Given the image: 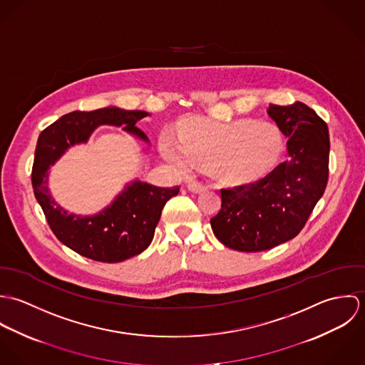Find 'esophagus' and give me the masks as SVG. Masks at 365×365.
Segmentation results:
<instances>
[{
	"label": "esophagus",
	"mask_w": 365,
	"mask_h": 365,
	"mask_svg": "<svg viewBox=\"0 0 365 365\" xmlns=\"http://www.w3.org/2000/svg\"><path fill=\"white\" fill-rule=\"evenodd\" d=\"M187 188H188L191 192H195V194H198V192H202V191H205L208 187H207L205 184H202V182H197V181H192V182H190V184L187 185Z\"/></svg>",
	"instance_id": "34e87169"
}]
</instances>
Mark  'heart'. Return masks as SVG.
Instances as JSON below:
<instances>
[{
  "mask_svg": "<svg viewBox=\"0 0 365 365\" xmlns=\"http://www.w3.org/2000/svg\"><path fill=\"white\" fill-rule=\"evenodd\" d=\"M158 145L164 158L181 170L200 164L225 180L250 181L277 163L282 138L269 122L242 119L223 123L191 118L181 126L180 140L163 132Z\"/></svg>",
  "mask_w": 365,
  "mask_h": 365,
  "instance_id": "1",
  "label": "heart"
}]
</instances>
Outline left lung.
<instances>
[{"mask_svg":"<svg viewBox=\"0 0 365 365\" xmlns=\"http://www.w3.org/2000/svg\"><path fill=\"white\" fill-rule=\"evenodd\" d=\"M267 112L288 138V160L257 181L222 188V208L210 219L217 240L237 252L269 250L298 236L327 185L326 122L304 103Z\"/></svg>","mask_w":365,"mask_h":365,"instance_id":"8db88e82","label":"left lung"}]
</instances>
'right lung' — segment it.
<instances>
[{
	"mask_svg": "<svg viewBox=\"0 0 365 365\" xmlns=\"http://www.w3.org/2000/svg\"><path fill=\"white\" fill-rule=\"evenodd\" d=\"M148 115L145 110L115 106L91 112L74 110L63 115L39 135L32 167L35 197L54 236L80 256L119 262L140 255L153 240L161 209L180 192V187L161 188L136 180L100 213L80 216L54 202L48 190V171L70 146L86 143L100 125H123L126 132L149 142L145 132L136 126V122Z\"/></svg>",
	"mask_w": 365,
	"mask_h": 365,
	"instance_id": "add662e5",
	"label": "right lung"
}]
</instances>
